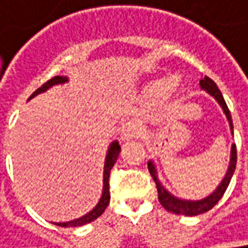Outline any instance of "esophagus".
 I'll list each match as a JSON object with an SVG mask.
<instances>
[{"label": "esophagus", "instance_id": "esophagus-1", "mask_svg": "<svg viewBox=\"0 0 248 248\" xmlns=\"http://www.w3.org/2000/svg\"><path fill=\"white\" fill-rule=\"evenodd\" d=\"M140 126L138 122L135 121H129L122 126V130H121V139L122 141H127V140H132V139H136L140 136Z\"/></svg>", "mask_w": 248, "mask_h": 248}]
</instances>
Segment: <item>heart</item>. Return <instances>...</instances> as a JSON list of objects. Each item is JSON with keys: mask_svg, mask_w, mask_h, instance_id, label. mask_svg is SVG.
Returning <instances> with one entry per match:
<instances>
[{"mask_svg": "<svg viewBox=\"0 0 248 248\" xmlns=\"http://www.w3.org/2000/svg\"><path fill=\"white\" fill-rule=\"evenodd\" d=\"M178 77H172L171 80H158L152 84L150 87V91L153 93L154 95L157 96H164V95H168L174 88L175 85H178Z\"/></svg>", "mask_w": 248, "mask_h": 248, "instance_id": "heart-1", "label": "heart"}]
</instances>
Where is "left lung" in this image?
<instances>
[{
    "label": "left lung",
    "instance_id": "left-lung-1",
    "mask_svg": "<svg viewBox=\"0 0 248 248\" xmlns=\"http://www.w3.org/2000/svg\"><path fill=\"white\" fill-rule=\"evenodd\" d=\"M199 85L203 91H206L208 94L212 95L217 104L220 105V108L225 112L226 118L229 121L230 124V130H232V135H233V122H232V115H230V110L227 108L225 102V98L222 93L219 91L217 85L211 80L209 77H202L199 81ZM236 163H237V152H236V144H232V153H230V163H229V168L226 171L225 178L220 181V184L217 185V188L212 192L211 195H208L203 199H198V201H189V199H181V198L174 197L170 191H167L164 188V185L160 182L158 180V174H157V168L154 166V163L150 160L147 167L149 171L153 177L154 182H155V186H157V192H158V201L160 203L164 206V209H167L168 212H172L175 215H185V216H197L201 213H205V212L211 211L212 208L219 202V199L223 197L225 191L227 189L230 180L233 177V172L236 170Z\"/></svg>",
    "mask_w": 248,
    "mask_h": 248
}]
</instances>
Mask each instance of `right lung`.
I'll return each instance as SVG.
<instances>
[{"mask_svg":"<svg viewBox=\"0 0 248 248\" xmlns=\"http://www.w3.org/2000/svg\"><path fill=\"white\" fill-rule=\"evenodd\" d=\"M68 78L66 76H56L53 77L51 80H49L47 82H45L40 88H37L36 91L33 94L29 96V99L35 98L36 95L42 94V93H46L49 88H51L53 85H57V84H66ZM28 99V101H29ZM119 153H121V146L119 143L115 140L112 141L108 147V153H107V157H105V164H104V186H102V195L99 198L98 203L93 208V211H90L87 215L81 216L78 219H74V220H70V222H63V223H54L57 226H62V227H70V226H82L90 223L95 220L96 217H99L109 203L110 194H109V174H110V168L113 167V164L116 163V158L119 157Z\"/></svg>","mask_w":248,"mask_h":248,"instance_id":"add662e5","label":"right lung"}]
</instances>
